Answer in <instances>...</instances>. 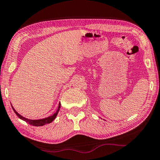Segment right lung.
<instances>
[{
  "instance_id": "right-lung-1",
  "label": "right lung",
  "mask_w": 160,
  "mask_h": 160,
  "mask_svg": "<svg viewBox=\"0 0 160 160\" xmlns=\"http://www.w3.org/2000/svg\"><path fill=\"white\" fill-rule=\"evenodd\" d=\"M60 107H61V103H59V104H58V109L57 110V112H55L54 114H53V115L51 116H49L48 118H43V119H40V120H30V119H28V118H24V117H22L21 114H19L18 112L16 111L14 109V108L12 107V109L13 110V112H15L16 114L19 117V118L21 119V120L25 121V122H28L29 124L32 125H34V126H42L44 125H46V124H49V123L52 122L53 120H54V119L56 118V117L57 116L58 114V112L59 111V109H60Z\"/></svg>"
}]
</instances>
